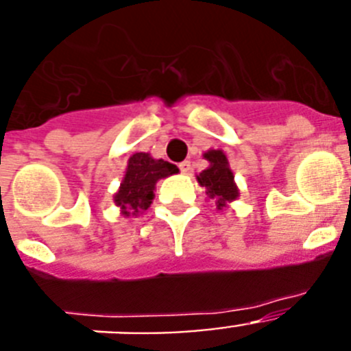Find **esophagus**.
I'll return each instance as SVG.
<instances>
[{"instance_id": "1", "label": "esophagus", "mask_w": 351, "mask_h": 351, "mask_svg": "<svg viewBox=\"0 0 351 351\" xmlns=\"http://www.w3.org/2000/svg\"><path fill=\"white\" fill-rule=\"evenodd\" d=\"M179 169H181L182 173H190L191 163L190 161H182V163H179Z\"/></svg>"}]
</instances>
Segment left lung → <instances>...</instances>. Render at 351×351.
Returning a JSON list of instances; mask_svg holds the SVG:
<instances>
[{
	"mask_svg": "<svg viewBox=\"0 0 351 351\" xmlns=\"http://www.w3.org/2000/svg\"><path fill=\"white\" fill-rule=\"evenodd\" d=\"M209 167L197 176L198 184L206 188L207 200H213L216 210H223L230 202L239 198V188L234 181L228 158L221 149H209L204 153Z\"/></svg>",
	"mask_w": 351,
	"mask_h": 351,
	"instance_id": "1",
	"label": "left lung"
}]
</instances>
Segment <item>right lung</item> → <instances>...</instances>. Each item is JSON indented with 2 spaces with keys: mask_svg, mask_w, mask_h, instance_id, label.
I'll return each instance as SVG.
<instances>
[{
  "mask_svg": "<svg viewBox=\"0 0 351 351\" xmlns=\"http://www.w3.org/2000/svg\"><path fill=\"white\" fill-rule=\"evenodd\" d=\"M178 172V167L165 160H156L149 153L132 154L119 190L114 195V204L119 207L121 216L130 218L147 210L153 204L156 182Z\"/></svg>",
  "mask_w": 351,
  "mask_h": 351,
  "instance_id": "1",
  "label": "right lung"
}]
</instances>
